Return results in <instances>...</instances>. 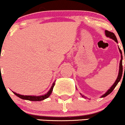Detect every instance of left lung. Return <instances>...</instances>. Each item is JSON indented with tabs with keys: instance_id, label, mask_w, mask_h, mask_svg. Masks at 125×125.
<instances>
[{
	"instance_id": "obj_1",
	"label": "left lung",
	"mask_w": 125,
	"mask_h": 125,
	"mask_svg": "<svg viewBox=\"0 0 125 125\" xmlns=\"http://www.w3.org/2000/svg\"><path fill=\"white\" fill-rule=\"evenodd\" d=\"M104 32H105V35H106V36L107 37H108V38H109L110 39H112L113 40H114V41L117 43H118V42H117V39H116V36L115 35V34L113 33L110 32V31H106V30ZM119 52H120V54H121V56H120V57H121V59H120V61L119 71L118 76H117V77L116 80L115 82V83H113V85L110 87V89H109L108 90H107V91L105 93V94H103V95L101 97H106V96L108 95V94H109L110 93H111L113 91V89H115V87L116 86V85L117 84V83H119V82L120 81V79H121L122 76V72H123V66H122L123 57H122V53L121 50L119 48ZM82 97H84V96L82 95Z\"/></svg>"
}]
</instances>
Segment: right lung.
Listing matches in <instances>:
<instances>
[{
    "instance_id": "right-lung-1",
    "label": "right lung",
    "mask_w": 125,
    "mask_h": 125,
    "mask_svg": "<svg viewBox=\"0 0 125 125\" xmlns=\"http://www.w3.org/2000/svg\"><path fill=\"white\" fill-rule=\"evenodd\" d=\"M54 82L53 83L51 88L50 89V90L48 92V93L46 94H44V95L38 96H27V95L25 96V95H21V94H16V93L14 92H13V93L15 95H16L17 96L20 97L21 99H22L31 100V101H41V100L45 99L48 98V97L50 96V95H51L52 92L53 91V89L54 84H55Z\"/></svg>"
}]
</instances>
